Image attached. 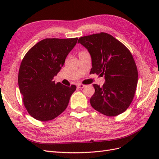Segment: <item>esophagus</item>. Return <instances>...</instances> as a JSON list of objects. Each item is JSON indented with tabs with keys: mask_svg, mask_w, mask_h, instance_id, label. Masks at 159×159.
<instances>
[{
	"mask_svg": "<svg viewBox=\"0 0 159 159\" xmlns=\"http://www.w3.org/2000/svg\"><path fill=\"white\" fill-rule=\"evenodd\" d=\"M85 85H83V84H78V85H77V87H78V88H80V89H82L84 88H85Z\"/></svg>",
	"mask_w": 159,
	"mask_h": 159,
	"instance_id": "obj_1",
	"label": "esophagus"
}]
</instances>
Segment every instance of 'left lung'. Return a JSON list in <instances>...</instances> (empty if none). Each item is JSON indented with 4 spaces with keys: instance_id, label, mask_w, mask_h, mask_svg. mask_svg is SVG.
I'll list each match as a JSON object with an SVG mask.
<instances>
[{
    "instance_id": "1",
    "label": "left lung",
    "mask_w": 159,
    "mask_h": 159,
    "mask_svg": "<svg viewBox=\"0 0 159 159\" xmlns=\"http://www.w3.org/2000/svg\"><path fill=\"white\" fill-rule=\"evenodd\" d=\"M91 57V74L104 75L102 87L93 84L90 99L92 107L109 117L125 111L135 93L138 71L131 53L116 38L101 32L79 38Z\"/></svg>"
}]
</instances>
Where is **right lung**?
I'll return each mask as SVG.
<instances>
[{
    "label": "right lung",
    "instance_id": "1",
    "mask_svg": "<svg viewBox=\"0 0 159 159\" xmlns=\"http://www.w3.org/2000/svg\"><path fill=\"white\" fill-rule=\"evenodd\" d=\"M77 41L78 38H46L31 48L24 57L18 72V86L24 105L34 119L50 121L68 107L76 86L56 84L53 79Z\"/></svg>",
    "mask_w": 159,
    "mask_h": 159
}]
</instances>
